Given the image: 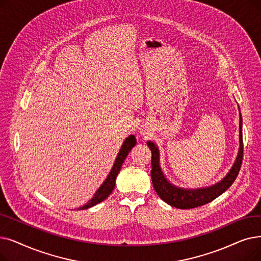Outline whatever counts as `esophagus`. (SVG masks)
Instances as JSON below:
<instances>
[{
  "mask_svg": "<svg viewBox=\"0 0 261 261\" xmlns=\"http://www.w3.org/2000/svg\"><path fill=\"white\" fill-rule=\"evenodd\" d=\"M139 132H140L142 135H145V134H147V131H146V129H145L144 127H141V128H139Z\"/></svg>",
  "mask_w": 261,
  "mask_h": 261,
  "instance_id": "1",
  "label": "esophagus"
}]
</instances>
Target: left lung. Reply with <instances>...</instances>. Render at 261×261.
<instances>
[{"label": "left lung", "instance_id": "obj_1", "mask_svg": "<svg viewBox=\"0 0 261 261\" xmlns=\"http://www.w3.org/2000/svg\"><path fill=\"white\" fill-rule=\"evenodd\" d=\"M240 111V110H239ZM239 152L236 158V161L230 168L229 173L226 175L220 182L215 184L211 187L199 188V189H184L174 186L169 182L164 176L161 166H160V152H159L158 146L148 141L147 145L151 150V180L152 186L155 190L156 194L160 196L172 207L179 209H191L199 207L212 201L227 190L236 180L238 174L241 168L242 159H243V139H242V117L240 113V122H239Z\"/></svg>", "mask_w": 261, "mask_h": 261}]
</instances>
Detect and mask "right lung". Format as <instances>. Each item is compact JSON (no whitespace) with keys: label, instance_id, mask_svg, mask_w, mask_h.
Wrapping results in <instances>:
<instances>
[{"label":"right lung","instance_id":"right-lung-1","mask_svg":"<svg viewBox=\"0 0 261 261\" xmlns=\"http://www.w3.org/2000/svg\"><path fill=\"white\" fill-rule=\"evenodd\" d=\"M135 144H137V139H135L134 135H129V137L126 140H124V142L121 146V148H120V150L117 154L115 163H114V165H113L110 174L108 175L107 179L105 180V182L101 185V187L97 190L94 197L90 199L86 203V205H84L83 207H80L79 209L83 210V209H88L90 207H93V206L97 205V203L103 201L112 193V191L114 190V187H115L116 177L118 176V173L120 171L124 159L127 158L128 153L132 149V147L135 146Z\"/></svg>","mask_w":261,"mask_h":261}]
</instances>
